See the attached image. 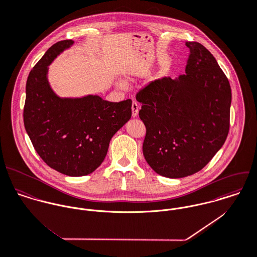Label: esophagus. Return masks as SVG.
<instances>
[{
    "label": "esophagus",
    "mask_w": 257,
    "mask_h": 257,
    "mask_svg": "<svg viewBox=\"0 0 257 257\" xmlns=\"http://www.w3.org/2000/svg\"><path fill=\"white\" fill-rule=\"evenodd\" d=\"M139 110H140V105L137 101H133L132 103V115L133 117H136L139 114Z\"/></svg>",
    "instance_id": "1"
}]
</instances>
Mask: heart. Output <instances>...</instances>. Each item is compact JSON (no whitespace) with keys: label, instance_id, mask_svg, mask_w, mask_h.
<instances>
[{"label":"heart","instance_id":"obj_1","mask_svg":"<svg viewBox=\"0 0 257 257\" xmlns=\"http://www.w3.org/2000/svg\"><path fill=\"white\" fill-rule=\"evenodd\" d=\"M119 85H120V86H122V85H123V84H122V83H120V84H119Z\"/></svg>","mask_w":257,"mask_h":257}]
</instances>
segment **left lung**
<instances>
[{
    "mask_svg": "<svg viewBox=\"0 0 257 257\" xmlns=\"http://www.w3.org/2000/svg\"><path fill=\"white\" fill-rule=\"evenodd\" d=\"M185 74L150 83L136 95L146 125L143 153L157 173L179 178L201 171L229 132L231 88L210 52L186 42Z\"/></svg>",
    "mask_w": 257,
    "mask_h": 257,
    "instance_id": "8db88e82",
    "label": "left lung"
}]
</instances>
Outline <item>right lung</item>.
Instances as JSON below:
<instances>
[{
  "label": "right lung",
  "mask_w": 257,
  "mask_h": 257,
  "mask_svg": "<svg viewBox=\"0 0 257 257\" xmlns=\"http://www.w3.org/2000/svg\"><path fill=\"white\" fill-rule=\"evenodd\" d=\"M72 40L53 45L30 72L24 124L41 159L71 176L91 173L103 162L110 139L131 118L132 99L119 102L97 95L60 98L47 80L48 66Z\"/></svg>",
  "instance_id": "right-lung-1"
}]
</instances>
